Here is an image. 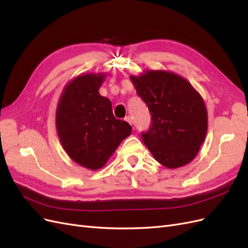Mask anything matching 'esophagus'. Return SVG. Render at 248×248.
Masks as SVG:
<instances>
[{"instance_id":"1","label":"esophagus","mask_w":248,"mask_h":248,"mask_svg":"<svg viewBox=\"0 0 248 248\" xmlns=\"http://www.w3.org/2000/svg\"><path fill=\"white\" fill-rule=\"evenodd\" d=\"M125 121H126V122H128L130 125H132V119H131L129 116L125 118Z\"/></svg>"}]
</instances>
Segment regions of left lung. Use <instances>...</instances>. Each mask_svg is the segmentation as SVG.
<instances>
[{"instance_id":"8db88e82","label":"left lung","mask_w":248,"mask_h":248,"mask_svg":"<svg viewBox=\"0 0 248 248\" xmlns=\"http://www.w3.org/2000/svg\"><path fill=\"white\" fill-rule=\"evenodd\" d=\"M130 80L152 117L151 127L141 137L154 158L171 170L191 162L208 129L201 94L184 78L166 70H146L130 76Z\"/></svg>"}]
</instances>
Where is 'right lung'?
<instances>
[{
	"instance_id": "1",
	"label": "right lung",
	"mask_w": 248,
	"mask_h": 248,
	"mask_svg": "<svg viewBox=\"0 0 248 248\" xmlns=\"http://www.w3.org/2000/svg\"><path fill=\"white\" fill-rule=\"evenodd\" d=\"M107 73L74 78L63 90L56 110V127L62 147L79 166L96 170L104 167L131 126L112 114L111 102L99 94Z\"/></svg>"
}]
</instances>
